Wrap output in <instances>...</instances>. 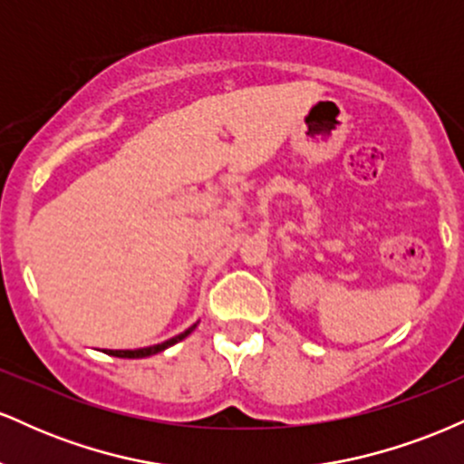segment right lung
I'll use <instances>...</instances> for the list:
<instances>
[{
	"instance_id": "1",
	"label": "right lung",
	"mask_w": 464,
	"mask_h": 464,
	"mask_svg": "<svg viewBox=\"0 0 464 464\" xmlns=\"http://www.w3.org/2000/svg\"><path fill=\"white\" fill-rule=\"evenodd\" d=\"M194 327L196 324H191L189 329H185L183 334H179V335H174V338H169V340H165V343H161V344H154V347H143V349H135V351H113V349H106V353L109 355H115V358H148V355H154V353H159V351H163V349H168V347H172V344H177L179 340H183L185 335H189L191 332H194Z\"/></svg>"
}]
</instances>
